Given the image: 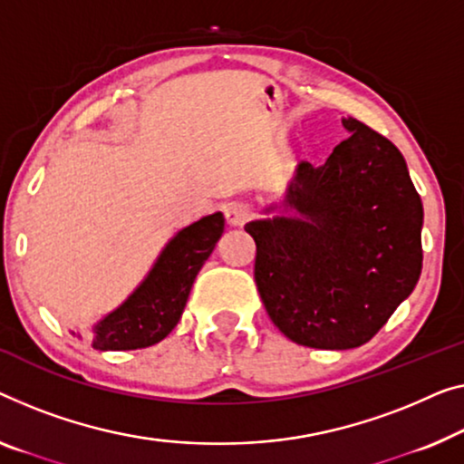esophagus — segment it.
<instances>
[{"instance_id": "1", "label": "esophagus", "mask_w": 464, "mask_h": 464, "mask_svg": "<svg viewBox=\"0 0 464 464\" xmlns=\"http://www.w3.org/2000/svg\"><path fill=\"white\" fill-rule=\"evenodd\" d=\"M225 218L229 225L241 227L252 218V208L244 202H231L229 206H225Z\"/></svg>"}]
</instances>
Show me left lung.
<instances>
[{
  "label": "left lung",
  "mask_w": 464,
  "mask_h": 464,
  "mask_svg": "<svg viewBox=\"0 0 464 464\" xmlns=\"http://www.w3.org/2000/svg\"><path fill=\"white\" fill-rule=\"evenodd\" d=\"M327 162L302 160L285 206L254 220V279L271 321L319 350L358 348L409 298L423 266V204L404 156L356 119Z\"/></svg>",
  "instance_id": "1"
}]
</instances>
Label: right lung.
I'll return each instance as SVG.
<instances>
[{
	"label": "right lung",
	"mask_w": 464,
	"mask_h": 464,
	"mask_svg": "<svg viewBox=\"0 0 464 464\" xmlns=\"http://www.w3.org/2000/svg\"><path fill=\"white\" fill-rule=\"evenodd\" d=\"M225 229L217 212L185 227L169 241L135 294L95 324V350H140L162 342L181 319L193 281Z\"/></svg>",
	"instance_id": "add662e5"
}]
</instances>
